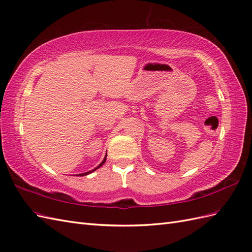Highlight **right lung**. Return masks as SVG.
<instances>
[{"instance_id":"1","label":"right lung","mask_w":252,"mask_h":252,"mask_svg":"<svg viewBox=\"0 0 252 252\" xmlns=\"http://www.w3.org/2000/svg\"><path fill=\"white\" fill-rule=\"evenodd\" d=\"M106 158H107V156H106L105 158H103V160L101 161V163H100L99 165H97V167H96L95 169H93V170H91V171H89V172H85V173H81V174H80V176H83V175H88V174H90V173H92V172H94V171H95V170H97L98 168H100V167H101V165H102L103 163H105V162H106Z\"/></svg>"}]
</instances>
